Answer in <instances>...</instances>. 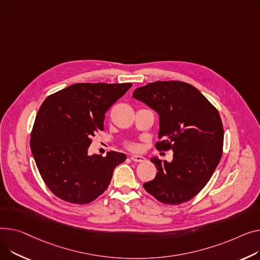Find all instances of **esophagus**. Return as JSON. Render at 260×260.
I'll list each match as a JSON object with an SVG mask.
<instances>
[{"label": "esophagus", "instance_id": "obj_1", "mask_svg": "<svg viewBox=\"0 0 260 260\" xmlns=\"http://www.w3.org/2000/svg\"><path fill=\"white\" fill-rule=\"evenodd\" d=\"M131 159L134 162H143L145 160V158L143 157V155H139V154H133V155H131Z\"/></svg>", "mask_w": 260, "mask_h": 260}]
</instances>
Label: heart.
<instances>
[{
	"mask_svg": "<svg viewBox=\"0 0 260 260\" xmlns=\"http://www.w3.org/2000/svg\"><path fill=\"white\" fill-rule=\"evenodd\" d=\"M127 146H128V148H131V149H136L137 148V146L135 145V144H127Z\"/></svg>",
	"mask_w": 260,
	"mask_h": 260,
	"instance_id": "1",
	"label": "heart"
}]
</instances>
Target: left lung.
<instances>
[{
    "label": "left lung",
    "instance_id": "8db88e82",
    "mask_svg": "<svg viewBox=\"0 0 260 260\" xmlns=\"http://www.w3.org/2000/svg\"><path fill=\"white\" fill-rule=\"evenodd\" d=\"M133 97L155 111L160 119L158 150L174 151L171 162L151 158L157 176L143 184L159 202L179 205L194 198L217 167L223 127L217 110L193 85L155 81L137 88Z\"/></svg>",
    "mask_w": 260,
    "mask_h": 260
}]
</instances>
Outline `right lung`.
Here are the masks:
<instances>
[{
	"instance_id": "1",
	"label": "right lung",
	"mask_w": 260,
	"mask_h": 260,
	"mask_svg": "<svg viewBox=\"0 0 260 260\" xmlns=\"http://www.w3.org/2000/svg\"><path fill=\"white\" fill-rule=\"evenodd\" d=\"M132 83H75L48 96L34 121L30 147L40 174L53 194L88 204L109 187L122 152L88 154L92 137L103 131L106 112Z\"/></svg>"
}]
</instances>
